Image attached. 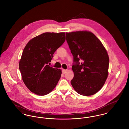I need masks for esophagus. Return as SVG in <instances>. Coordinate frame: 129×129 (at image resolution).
Listing matches in <instances>:
<instances>
[{"mask_svg": "<svg viewBox=\"0 0 129 129\" xmlns=\"http://www.w3.org/2000/svg\"><path fill=\"white\" fill-rule=\"evenodd\" d=\"M67 70L63 69L62 70V74H65L67 73Z\"/></svg>", "mask_w": 129, "mask_h": 129, "instance_id": "obj_1", "label": "esophagus"}]
</instances>
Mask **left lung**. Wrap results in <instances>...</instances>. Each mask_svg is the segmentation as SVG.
<instances>
[{"label":"left lung","mask_w":129,"mask_h":129,"mask_svg":"<svg viewBox=\"0 0 129 129\" xmlns=\"http://www.w3.org/2000/svg\"><path fill=\"white\" fill-rule=\"evenodd\" d=\"M66 37L73 56L74 77L71 84L80 95H93L102 88L108 78L109 60L107 51L91 32L66 33Z\"/></svg>","instance_id":"1"}]
</instances>
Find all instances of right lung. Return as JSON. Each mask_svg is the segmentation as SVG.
I'll use <instances>...</instances> for the list:
<instances>
[{
  "label": "right lung",
  "instance_id": "1",
  "mask_svg": "<svg viewBox=\"0 0 129 129\" xmlns=\"http://www.w3.org/2000/svg\"><path fill=\"white\" fill-rule=\"evenodd\" d=\"M64 32H46L30 40L23 49L19 69L26 86L35 94L44 96L57 85L61 71L50 66L53 53L64 43Z\"/></svg>",
  "mask_w": 129,
  "mask_h": 129
}]
</instances>
